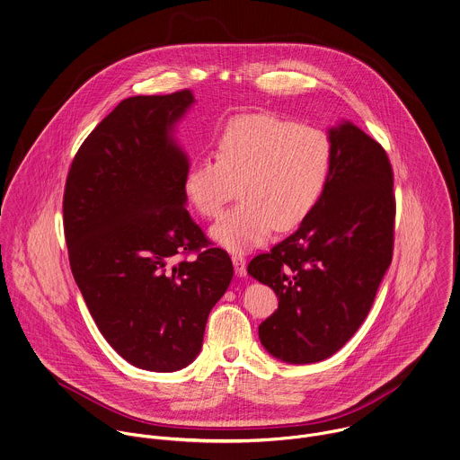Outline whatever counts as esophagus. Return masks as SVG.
<instances>
[{
  "instance_id": "obj_1",
  "label": "esophagus",
  "mask_w": 460,
  "mask_h": 460,
  "mask_svg": "<svg viewBox=\"0 0 460 460\" xmlns=\"http://www.w3.org/2000/svg\"><path fill=\"white\" fill-rule=\"evenodd\" d=\"M233 264H234V270L240 277H243L247 273V259L242 252H234L233 254Z\"/></svg>"
}]
</instances>
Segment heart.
Returning <instances> with one entry per match:
<instances>
[{
    "mask_svg": "<svg viewBox=\"0 0 460 460\" xmlns=\"http://www.w3.org/2000/svg\"><path fill=\"white\" fill-rule=\"evenodd\" d=\"M215 160H194L183 180L190 205L208 220L227 213L211 236L227 251L262 243L275 229L300 226L319 205L333 165V145L317 127L271 112L226 121L213 143Z\"/></svg>",
    "mask_w": 460,
    "mask_h": 460,
    "instance_id": "obj_1",
    "label": "heart"
}]
</instances>
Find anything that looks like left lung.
Returning <instances> with one entry per match:
<instances>
[{
  "label": "left lung",
  "instance_id": "obj_1",
  "mask_svg": "<svg viewBox=\"0 0 460 460\" xmlns=\"http://www.w3.org/2000/svg\"><path fill=\"white\" fill-rule=\"evenodd\" d=\"M330 141L333 165L319 205L247 268L279 296V308L259 324V339L288 363L326 359L357 333L394 255L388 155L349 121L330 128Z\"/></svg>",
  "mask_w": 460,
  "mask_h": 460
}]
</instances>
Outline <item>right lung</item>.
Segmentation results:
<instances>
[{
  "instance_id": "right-lung-1",
  "label": "right lung",
  "mask_w": 460,
  "mask_h": 460,
  "mask_svg": "<svg viewBox=\"0 0 460 460\" xmlns=\"http://www.w3.org/2000/svg\"><path fill=\"white\" fill-rule=\"evenodd\" d=\"M190 90L118 103L68 169L63 229L72 275L103 339L134 367L174 372L199 355L231 257L192 220L174 123Z\"/></svg>"
}]
</instances>
